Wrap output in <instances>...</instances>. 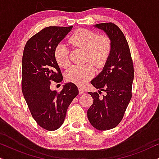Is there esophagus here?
<instances>
[{"label": "esophagus", "instance_id": "esophagus-1", "mask_svg": "<svg viewBox=\"0 0 159 159\" xmlns=\"http://www.w3.org/2000/svg\"><path fill=\"white\" fill-rule=\"evenodd\" d=\"M78 89H79V93H80V94H82V93H83L84 92V89L82 88V87H79V88H78Z\"/></svg>", "mask_w": 159, "mask_h": 159}]
</instances>
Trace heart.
<instances>
[{
    "label": "heart",
    "mask_w": 159,
    "mask_h": 159,
    "mask_svg": "<svg viewBox=\"0 0 159 159\" xmlns=\"http://www.w3.org/2000/svg\"><path fill=\"white\" fill-rule=\"evenodd\" d=\"M74 47L85 51V61H90L95 66L102 67L106 64L111 51V43L108 36L98 35L96 32L86 29H78L69 38ZM56 62L63 68L70 66L69 49L64 43H58L54 50ZM94 66L91 63L71 67L66 72L67 81L82 85L93 77Z\"/></svg>",
    "instance_id": "heart-1"
}]
</instances>
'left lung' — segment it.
Segmentation results:
<instances>
[{"label": "left lung", "instance_id": "1", "mask_svg": "<svg viewBox=\"0 0 159 159\" xmlns=\"http://www.w3.org/2000/svg\"><path fill=\"white\" fill-rule=\"evenodd\" d=\"M95 27L109 38L111 51L103 70L91 81L95 88L106 95L101 98L98 93H88L93 103L88 110V118L95 129L108 130L120 123L131 100L133 63L129 45L119 27L111 22L98 24ZM101 91L98 90L99 94Z\"/></svg>", "mask_w": 159, "mask_h": 159}]
</instances>
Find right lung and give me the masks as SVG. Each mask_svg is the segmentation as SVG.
<instances>
[{
  "label": "right lung",
  "instance_id": "obj_1",
  "mask_svg": "<svg viewBox=\"0 0 159 159\" xmlns=\"http://www.w3.org/2000/svg\"><path fill=\"white\" fill-rule=\"evenodd\" d=\"M72 27H45L30 38L24 49L21 90L33 119L48 131L62 125L67 108L79 93L72 82L65 84L60 93L50 88L51 81L63 80L54 50Z\"/></svg>",
  "mask_w": 159,
  "mask_h": 159
}]
</instances>
